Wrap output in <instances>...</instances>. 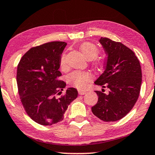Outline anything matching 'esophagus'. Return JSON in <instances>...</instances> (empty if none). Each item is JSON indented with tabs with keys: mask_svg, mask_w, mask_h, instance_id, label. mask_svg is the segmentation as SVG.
<instances>
[{
	"mask_svg": "<svg viewBox=\"0 0 155 155\" xmlns=\"http://www.w3.org/2000/svg\"><path fill=\"white\" fill-rule=\"evenodd\" d=\"M78 94H79V95H84L85 93L87 92V91H84V90H78Z\"/></svg>",
	"mask_w": 155,
	"mask_h": 155,
	"instance_id": "esophagus-1",
	"label": "esophagus"
}]
</instances>
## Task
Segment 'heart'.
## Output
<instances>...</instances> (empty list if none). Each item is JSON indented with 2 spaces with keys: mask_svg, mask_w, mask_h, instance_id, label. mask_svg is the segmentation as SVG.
Segmentation results:
<instances>
[{
  "mask_svg": "<svg viewBox=\"0 0 155 155\" xmlns=\"http://www.w3.org/2000/svg\"><path fill=\"white\" fill-rule=\"evenodd\" d=\"M80 50L83 55L87 60H91L94 59L98 55L99 51L97 46L91 43H84L80 46ZM67 54L63 53L60 58V67L62 69H65L67 67ZM97 64H100L101 62L97 61ZM93 78V76L88 71H74L71 72L68 76L67 79L69 84L78 88H83L86 86L88 82H90Z\"/></svg>",
  "mask_w": 155,
  "mask_h": 155,
  "instance_id": "heart-1",
  "label": "heart"
}]
</instances>
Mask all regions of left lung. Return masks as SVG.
<instances>
[{
	"label": "left lung",
	"instance_id": "1",
	"mask_svg": "<svg viewBox=\"0 0 155 155\" xmlns=\"http://www.w3.org/2000/svg\"><path fill=\"white\" fill-rule=\"evenodd\" d=\"M100 43L107 53L104 72L95 84L109 88L107 94L95 91L97 104L91 110L104 121L120 120L132 110L140 94L142 71L132 50L120 42L101 37Z\"/></svg>",
	"mask_w": 155,
	"mask_h": 155
}]
</instances>
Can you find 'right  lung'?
<instances>
[{
    "label": "right lung",
    "mask_w": 155,
    "mask_h": 155,
    "mask_svg": "<svg viewBox=\"0 0 155 155\" xmlns=\"http://www.w3.org/2000/svg\"><path fill=\"white\" fill-rule=\"evenodd\" d=\"M67 43L53 41L29 49L21 57L17 71L18 93L25 112L41 125L63 120L69 104L77 97L74 88L61 97L66 83L59 79L60 55Z\"/></svg>",
    "instance_id": "1"
}]
</instances>
